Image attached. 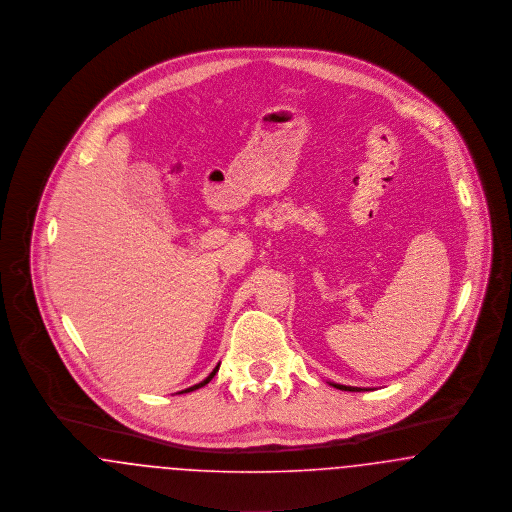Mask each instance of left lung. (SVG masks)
<instances>
[{
	"label": "left lung",
	"instance_id": "1",
	"mask_svg": "<svg viewBox=\"0 0 512 512\" xmlns=\"http://www.w3.org/2000/svg\"><path fill=\"white\" fill-rule=\"evenodd\" d=\"M333 387H337V389H343V391H362V389H358V387H347V385H339V383H335Z\"/></svg>",
	"mask_w": 512,
	"mask_h": 512
}]
</instances>
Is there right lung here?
<instances>
[{"instance_id": "add662e5", "label": "right lung", "mask_w": 512, "mask_h": 512, "mask_svg": "<svg viewBox=\"0 0 512 512\" xmlns=\"http://www.w3.org/2000/svg\"><path fill=\"white\" fill-rule=\"evenodd\" d=\"M217 370H219V366H216V370H214V372H212V374H210V376L206 377V379H204V381H202V383H198V385H194V387H190V389H187V391H194V389H198V387H204V385H206V383H210V381H212V377L216 376Z\"/></svg>"}]
</instances>
